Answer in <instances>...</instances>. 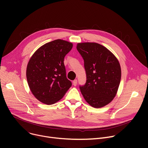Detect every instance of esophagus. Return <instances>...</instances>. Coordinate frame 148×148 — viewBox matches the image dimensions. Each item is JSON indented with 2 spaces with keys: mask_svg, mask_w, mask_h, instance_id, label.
Here are the masks:
<instances>
[{
  "mask_svg": "<svg viewBox=\"0 0 148 148\" xmlns=\"http://www.w3.org/2000/svg\"><path fill=\"white\" fill-rule=\"evenodd\" d=\"M73 85L74 86H76L77 85V80H73Z\"/></svg>",
  "mask_w": 148,
  "mask_h": 148,
  "instance_id": "1",
  "label": "esophagus"
}]
</instances>
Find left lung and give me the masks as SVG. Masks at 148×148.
<instances>
[{
  "label": "left lung",
  "mask_w": 148,
  "mask_h": 148,
  "mask_svg": "<svg viewBox=\"0 0 148 148\" xmlns=\"http://www.w3.org/2000/svg\"><path fill=\"white\" fill-rule=\"evenodd\" d=\"M77 49L86 73V83L80 87L82 94L92 107H104L117 94L121 79L119 62L109 50L96 42L78 43Z\"/></svg>",
  "instance_id": "8db88e82"
}]
</instances>
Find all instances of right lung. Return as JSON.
I'll return each mask as SVG.
<instances>
[{"mask_svg": "<svg viewBox=\"0 0 148 148\" xmlns=\"http://www.w3.org/2000/svg\"><path fill=\"white\" fill-rule=\"evenodd\" d=\"M73 46L72 42L58 39L41 46L30 58L26 68L27 83L40 102L56 103L71 88L64 60Z\"/></svg>", "mask_w": 148, "mask_h": 148, "instance_id": "right-lung-1", "label": "right lung"}]
</instances>
